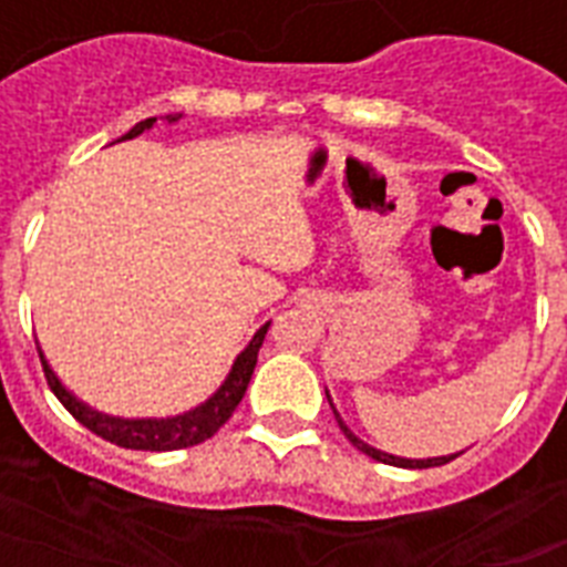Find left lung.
Masks as SVG:
<instances>
[{"label":"left lung","instance_id":"1","mask_svg":"<svg viewBox=\"0 0 567 567\" xmlns=\"http://www.w3.org/2000/svg\"><path fill=\"white\" fill-rule=\"evenodd\" d=\"M327 400H330V394H327ZM330 409H333L336 423H339V429H341V432H344V437H348V441L353 443V446H357L359 452H364V455H368V457H373V461L391 463V466H402V470H429V466H443V463L455 461V457L461 455V452H455V455H441V457H400V455H391V452H382V449L371 446V443L359 441L357 434H353V432H350V429H348V423L341 420L339 411H336L333 400H330Z\"/></svg>","mask_w":567,"mask_h":567}]
</instances>
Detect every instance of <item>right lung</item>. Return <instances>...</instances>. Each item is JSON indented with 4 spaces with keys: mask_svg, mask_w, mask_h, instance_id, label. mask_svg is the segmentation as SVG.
Listing matches in <instances>:
<instances>
[{
    "mask_svg": "<svg viewBox=\"0 0 567 567\" xmlns=\"http://www.w3.org/2000/svg\"><path fill=\"white\" fill-rule=\"evenodd\" d=\"M165 121L167 124H176V121H182V112L165 115ZM153 124H156V118L138 121L130 133L121 135L118 142H126V138H135V135L147 133V130H153ZM269 324H272V321H266V324L251 336L249 344L237 353L228 377L223 379V385H219L208 400L194 405V409L182 411V414H173V417H115V414H104V411L92 409L89 402H83L81 396H74L72 391L60 382V377L49 364V359H45L40 344H37V350H40L42 371H45V379H49V388L54 391V396L63 402L74 420H81V423L86 425L89 432H95L97 437H104V441L124 449L173 452V449H188L196 446V443L208 441V437H214V434L219 432V425L231 417L234 409L240 405L243 394H246V388H249V379L251 373H255L257 364V350L264 344Z\"/></svg>",
    "mask_w": 567,
    "mask_h": 567,
    "instance_id": "1",
    "label": "right lung"
}]
</instances>
